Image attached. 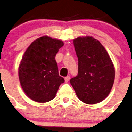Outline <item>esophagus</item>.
Here are the masks:
<instances>
[{
  "label": "esophagus",
  "instance_id": "obj_1",
  "mask_svg": "<svg viewBox=\"0 0 132 132\" xmlns=\"http://www.w3.org/2000/svg\"><path fill=\"white\" fill-rule=\"evenodd\" d=\"M70 77L69 76H66L65 78H64V80H65V82H68L70 80Z\"/></svg>",
  "mask_w": 132,
  "mask_h": 132
}]
</instances>
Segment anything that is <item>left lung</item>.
Segmentation results:
<instances>
[{"label": "left lung", "instance_id": "obj_1", "mask_svg": "<svg viewBox=\"0 0 132 132\" xmlns=\"http://www.w3.org/2000/svg\"><path fill=\"white\" fill-rule=\"evenodd\" d=\"M78 59V72L70 82L78 98L87 104H96L109 95L115 79L110 56L99 41L91 36L73 40Z\"/></svg>", "mask_w": 132, "mask_h": 132}]
</instances>
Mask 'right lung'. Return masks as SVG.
Listing matches in <instances>:
<instances>
[{
  "instance_id": "1",
  "label": "right lung",
  "mask_w": 132,
  "mask_h": 132,
  "mask_svg": "<svg viewBox=\"0 0 132 132\" xmlns=\"http://www.w3.org/2000/svg\"><path fill=\"white\" fill-rule=\"evenodd\" d=\"M64 45L62 40L45 35L27 47L19 66V78L23 91L38 103H45L56 97L64 79L59 76L55 60Z\"/></svg>"
}]
</instances>
